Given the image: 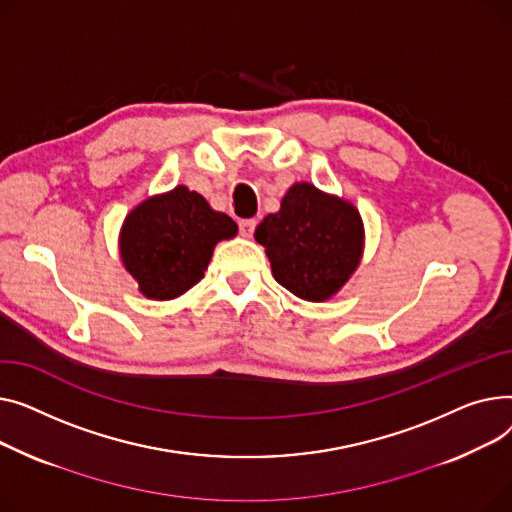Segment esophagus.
Masks as SVG:
<instances>
[{"label": "esophagus", "instance_id": "34e87169", "mask_svg": "<svg viewBox=\"0 0 512 512\" xmlns=\"http://www.w3.org/2000/svg\"><path fill=\"white\" fill-rule=\"evenodd\" d=\"M254 229H256V221H254V219H244V221H239V233H242L244 237H252Z\"/></svg>", "mask_w": 512, "mask_h": 512}]
</instances>
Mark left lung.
<instances>
[{
	"instance_id": "1",
	"label": "left lung",
	"mask_w": 512,
	"mask_h": 512,
	"mask_svg": "<svg viewBox=\"0 0 512 512\" xmlns=\"http://www.w3.org/2000/svg\"><path fill=\"white\" fill-rule=\"evenodd\" d=\"M273 277L308 302L333 297L355 273L364 252V223L357 208L308 182L293 184L279 213L256 227Z\"/></svg>"
}]
</instances>
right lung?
<instances>
[{
    "label": "right lung",
    "mask_w": 512,
    "mask_h": 512,
    "mask_svg": "<svg viewBox=\"0 0 512 512\" xmlns=\"http://www.w3.org/2000/svg\"><path fill=\"white\" fill-rule=\"evenodd\" d=\"M235 233L231 217L210 208L198 192L177 186L130 210L119 233V254L140 293L165 302L192 289L215 246Z\"/></svg>",
    "instance_id": "obj_1"
}]
</instances>
